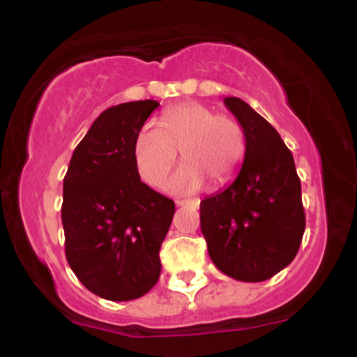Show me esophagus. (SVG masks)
<instances>
[{
    "label": "esophagus",
    "instance_id": "1",
    "mask_svg": "<svg viewBox=\"0 0 357 357\" xmlns=\"http://www.w3.org/2000/svg\"><path fill=\"white\" fill-rule=\"evenodd\" d=\"M176 204H178V206H186V204H191L192 208H196V210H198V208H199V199H198V198L178 199V202H176Z\"/></svg>",
    "mask_w": 357,
    "mask_h": 357
}]
</instances>
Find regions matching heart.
Here are the masks:
<instances>
[{"label":"heart","instance_id":"obj_1","mask_svg":"<svg viewBox=\"0 0 357 357\" xmlns=\"http://www.w3.org/2000/svg\"><path fill=\"white\" fill-rule=\"evenodd\" d=\"M159 126L146 124L134 141V165L146 184H162L178 149L184 165L167 181L169 191L191 192L206 181L223 188L238 176L247 134L236 119L218 116L202 102H183L165 110Z\"/></svg>","mask_w":357,"mask_h":357}]
</instances>
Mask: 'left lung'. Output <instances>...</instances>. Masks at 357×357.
Segmentation results:
<instances>
[{"mask_svg": "<svg viewBox=\"0 0 357 357\" xmlns=\"http://www.w3.org/2000/svg\"><path fill=\"white\" fill-rule=\"evenodd\" d=\"M225 105L247 134V155L227 190L199 204L213 264L241 282H264L294 260L305 230L301 179L280 134L238 97Z\"/></svg>", "mask_w": 357, "mask_h": 357, "instance_id": "1", "label": "left lung"}]
</instances>
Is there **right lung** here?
<instances>
[{"label": "right lung", "instance_id": "right-lung-1", "mask_svg": "<svg viewBox=\"0 0 357 357\" xmlns=\"http://www.w3.org/2000/svg\"><path fill=\"white\" fill-rule=\"evenodd\" d=\"M155 100L114 105L93 121L63 179L65 255L92 294L132 301L159 280V250L174 202L141 181L134 141Z\"/></svg>", "mask_w": 357, "mask_h": 357}]
</instances>
